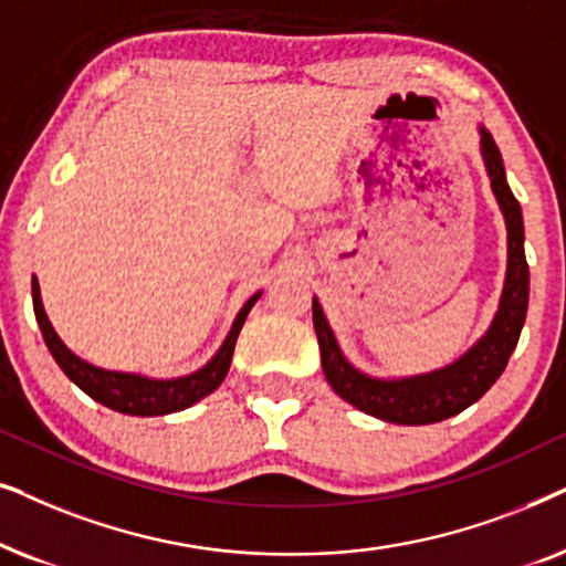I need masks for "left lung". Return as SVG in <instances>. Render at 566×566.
Segmentation results:
<instances>
[{
    "label": "left lung",
    "instance_id": "left-lung-1",
    "mask_svg": "<svg viewBox=\"0 0 566 566\" xmlns=\"http://www.w3.org/2000/svg\"><path fill=\"white\" fill-rule=\"evenodd\" d=\"M481 155H484L492 191L500 201L504 222H507V276H504L500 311L494 315V323L489 326L486 336L476 346H471L461 359L442 367V370L403 380H378L370 375H361L344 359L334 331H331L318 300L313 297V326L321 346L323 375L344 401L357 406L359 411L370 413V417L394 421V424H434V421L455 417L494 386L507 367L510 354L515 352L525 313H528L531 282L523 248V212H520L517 199L512 196L507 178H504L500 149L486 129H481Z\"/></svg>",
    "mask_w": 566,
    "mask_h": 566
}]
</instances>
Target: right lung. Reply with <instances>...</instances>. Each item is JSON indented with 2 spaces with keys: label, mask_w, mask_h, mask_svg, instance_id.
I'll use <instances>...</instances> for the list:
<instances>
[{
  "label": "right lung",
  "mask_w": 566,
  "mask_h": 566,
  "mask_svg": "<svg viewBox=\"0 0 566 566\" xmlns=\"http://www.w3.org/2000/svg\"><path fill=\"white\" fill-rule=\"evenodd\" d=\"M259 295H253L243 307H240L238 318L230 328V336L224 338L220 352L209 359V365H205L201 370H196L191 375H186V378L153 380V378H142V375L101 370V367L87 365L85 359H80L77 354L66 349L62 338L56 336V331L51 328L49 315L43 311V303H41V290H38V282L33 279L35 321L38 326H41L43 342H46L49 352L54 354V359L59 361V367H62L66 378H70L74 386L85 390L90 398H95L97 403L108 406V409L118 413H132V417H163V413L184 411L188 406H193L196 401H201V398L220 388V382L230 370L232 352H235L240 328H243L248 313H251V307L255 305Z\"/></svg>",
  "instance_id": "add662e5"
}]
</instances>
